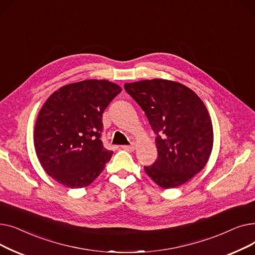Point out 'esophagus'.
<instances>
[{
  "instance_id": "34e87169",
  "label": "esophagus",
  "mask_w": 255,
  "mask_h": 255,
  "mask_svg": "<svg viewBox=\"0 0 255 255\" xmlns=\"http://www.w3.org/2000/svg\"><path fill=\"white\" fill-rule=\"evenodd\" d=\"M121 148L127 150V151H133L135 149V145L134 144H129V145H121Z\"/></svg>"
}]
</instances>
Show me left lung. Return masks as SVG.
I'll use <instances>...</instances> for the list:
<instances>
[{
    "label": "left lung",
    "mask_w": 255,
    "mask_h": 255,
    "mask_svg": "<svg viewBox=\"0 0 255 255\" xmlns=\"http://www.w3.org/2000/svg\"><path fill=\"white\" fill-rule=\"evenodd\" d=\"M124 88L144 112L156 134L158 158L144 171L158 186L175 188L207 164L213 126L207 107L189 88L165 79L140 80Z\"/></svg>",
    "instance_id": "8db88e82"
}]
</instances>
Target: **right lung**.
<instances>
[{"label":"right lung","mask_w":255,"mask_h":255,"mask_svg":"<svg viewBox=\"0 0 255 255\" xmlns=\"http://www.w3.org/2000/svg\"><path fill=\"white\" fill-rule=\"evenodd\" d=\"M122 91L109 80L89 79L53 92L34 129L37 157L48 176L69 188H83L110 161L101 134L102 115Z\"/></svg>","instance_id":"1"}]
</instances>
